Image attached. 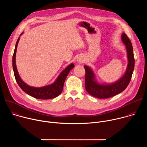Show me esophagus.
I'll use <instances>...</instances> for the list:
<instances>
[{"label": "esophagus", "instance_id": "1", "mask_svg": "<svg viewBox=\"0 0 147 147\" xmlns=\"http://www.w3.org/2000/svg\"><path fill=\"white\" fill-rule=\"evenodd\" d=\"M77 61H78V63H82L84 61V59L82 57H79V58H78Z\"/></svg>", "mask_w": 147, "mask_h": 147}]
</instances>
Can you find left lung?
<instances>
[{
	"label": "left lung",
	"mask_w": 147,
	"mask_h": 147,
	"mask_svg": "<svg viewBox=\"0 0 147 147\" xmlns=\"http://www.w3.org/2000/svg\"><path fill=\"white\" fill-rule=\"evenodd\" d=\"M121 39L126 47L129 63L124 75L118 81L111 84H99L95 79L92 69L84 66L86 89L91 95L99 99L109 98L121 92L128 86L134 69V57L131 40L125 33L122 34Z\"/></svg>",
	"instance_id": "1"
}]
</instances>
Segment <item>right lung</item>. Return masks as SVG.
<instances>
[{
    "label": "right lung",
    "instance_id": "obj_1",
    "mask_svg": "<svg viewBox=\"0 0 147 147\" xmlns=\"http://www.w3.org/2000/svg\"><path fill=\"white\" fill-rule=\"evenodd\" d=\"M19 39L20 38H18L16 42L14 53L13 55V68L16 80L19 87L27 94L37 99H49L59 96L62 92L63 88L64 83L67 75L69 74L70 71L74 67V65L71 63L69 66H68L60 74L56 80L51 85L40 88H35L29 86L21 79L16 67V53Z\"/></svg>",
    "mask_w": 147,
    "mask_h": 147
}]
</instances>
